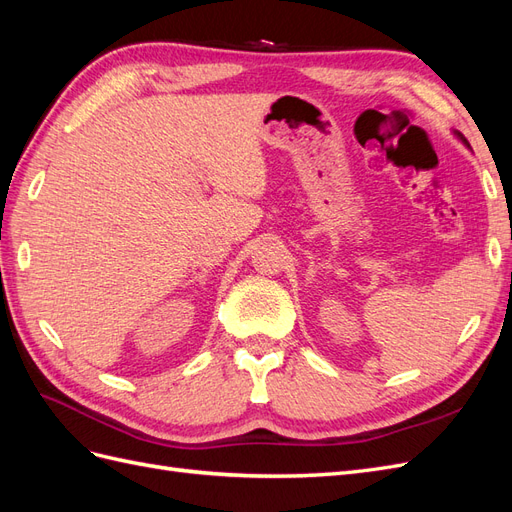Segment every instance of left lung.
<instances>
[{"mask_svg":"<svg viewBox=\"0 0 512 512\" xmlns=\"http://www.w3.org/2000/svg\"><path fill=\"white\" fill-rule=\"evenodd\" d=\"M463 141H466V138H463Z\"/></svg>","mask_w":512,"mask_h":512,"instance_id":"8db88e82","label":"left lung"}]
</instances>
